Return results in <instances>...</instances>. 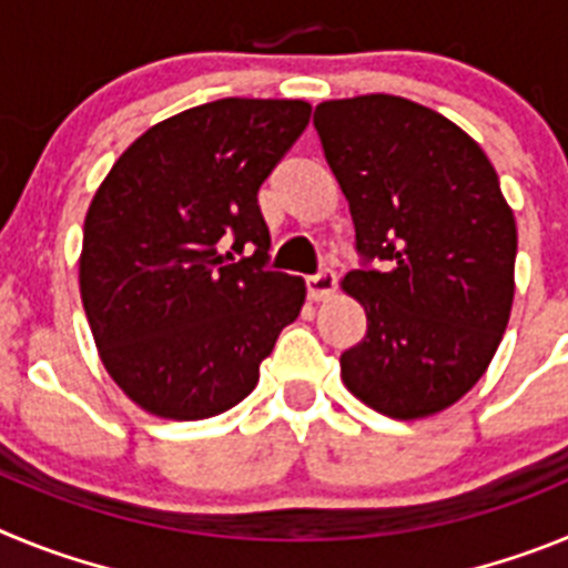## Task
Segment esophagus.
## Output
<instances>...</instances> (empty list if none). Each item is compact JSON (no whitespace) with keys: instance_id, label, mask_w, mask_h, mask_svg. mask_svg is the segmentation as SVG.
<instances>
[{"instance_id":"1","label":"esophagus","mask_w":568,"mask_h":568,"mask_svg":"<svg viewBox=\"0 0 568 568\" xmlns=\"http://www.w3.org/2000/svg\"><path fill=\"white\" fill-rule=\"evenodd\" d=\"M335 273L329 267H321L315 275H307V293L313 301L329 298V293L335 290Z\"/></svg>"}]
</instances>
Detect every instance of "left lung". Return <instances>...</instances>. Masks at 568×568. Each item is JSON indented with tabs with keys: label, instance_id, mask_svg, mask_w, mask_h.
<instances>
[{
	"label": "left lung",
	"instance_id": "obj_1",
	"mask_svg": "<svg viewBox=\"0 0 568 568\" xmlns=\"http://www.w3.org/2000/svg\"><path fill=\"white\" fill-rule=\"evenodd\" d=\"M313 124L361 255L344 290L366 335L341 378L389 418L440 413L478 384L509 324L518 230L498 173L458 124L398 97L324 102Z\"/></svg>",
	"mask_w": 568,
	"mask_h": 568
}]
</instances>
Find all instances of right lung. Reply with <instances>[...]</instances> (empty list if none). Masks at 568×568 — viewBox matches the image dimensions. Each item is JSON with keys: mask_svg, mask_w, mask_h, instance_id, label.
<instances>
[{"mask_svg": "<svg viewBox=\"0 0 568 568\" xmlns=\"http://www.w3.org/2000/svg\"><path fill=\"white\" fill-rule=\"evenodd\" d=\"M310 110L290 99L190 108L135 139L93 195L82 304L108 373L148 413H227L253 393L261 361L298 318L307 290L267 270L258 187Z\"/></svg>", "mask_w": 568, "mask_h": 568, "instance_id": "obj_1", "label": "right lung"}]
</instances>
